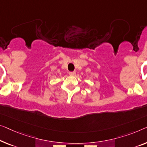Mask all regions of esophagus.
Listing matches in <instances>:
<instances>
[{
  "instance_id": "obj_1",
  "label": "esophagus",
  "mask_w": 147,
  "mask_h": 147,
  "mask_svg": "<svg viewBox=\"0 0 147 147\" xmlns=\"http://www.w3.org/2000/svg\"><path fill=\"white\" fill-rule=\"evenodd\" d=\"M69 74L71 76H74L76 74V72L75 71H73V72H69Z\"/></svg>"
}]
</instances>
